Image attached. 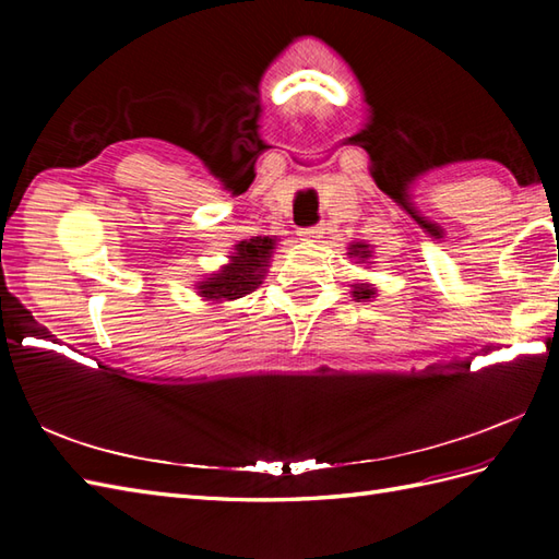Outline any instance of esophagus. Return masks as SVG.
Masks as SVG:
<instances>
[{"label": "esophagus", "instance_id": "esophagus-1", "mask_svg": "<svg viewBox=\"0 0 559 559\" xmlns=\"http://www.w3.org/2000/svg\"><path fill=\"white\" fill-rule=\"evenodd\" d=\"M322 233H324L322 225H310V228H300L298 230V235L302 237V240H310V242H317L319 237H322Z\"/></svg>", "mask_w": 559, "mask_h": 559}]
</instances>
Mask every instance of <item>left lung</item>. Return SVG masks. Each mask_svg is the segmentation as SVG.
Returning <instances> with one entry per match:
<instances>
[{
	"label": "left lung",
	"instance_id": "8db88e82",
	"mask_svg": "<svg viewBox=\"0 0 559 559\" xmlns=\"http://www.w3.org/2000/svg\"><path fill=\"white\" fill-rule=\"evenodd\" d=\"M348 254H350V257H355V259H360V261H365V259H370V257H372V252H370V245H365V242H355V245H350V247H348ZM374 295H377V290H374V286H370V283H355V286H353V298L358 300V302L372 300Z\"/></svg>",
	"mask_w": 559,
	"mask_h": 559
}]
</instances>
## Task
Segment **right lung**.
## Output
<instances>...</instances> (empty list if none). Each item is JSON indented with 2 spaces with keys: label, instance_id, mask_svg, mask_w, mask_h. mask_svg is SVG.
<instances>
[{
  "label": "right lung",
  "instance_id": "obj_1",
  "mask_svg": "<svg viewBox=\"0 0 559 559\" xmlns=\"http://www.w3.org/2000/svg\"><path fill=\"white\" fill-rule=\"evenodd\" d=\"M273 249H276V240L261 235L235 245V252L230 254L228 264L221 266V271L211 273L206 281L197 283L199 295L204 300L216 302L245 298V295L261 286V278L269 271Z\"/></svg>",
  "mask_w": 559,
  "mask_h": 559
}]
</instances>
